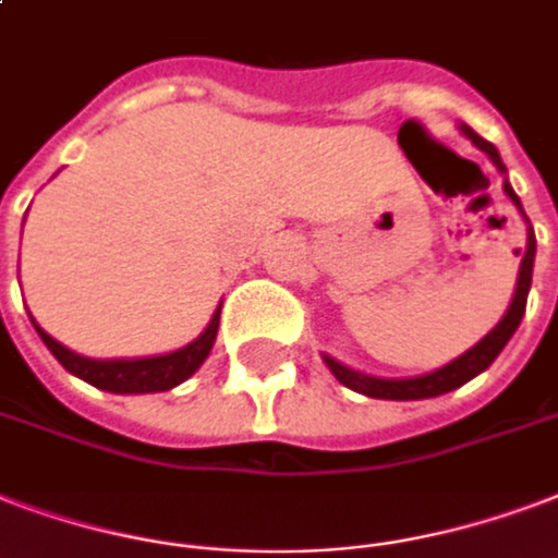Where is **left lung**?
I'll return each instance as SVG.
<instances>
[{
    "instance_id": "obj_1",
    "label": "left lung",
    "mask_w": 558,
    "mask_h": 558,
    "mask_svg": "<svg viewBox=\"0 0 558 558\" xmlns=\"http://www.w3.org/2000/svg\"><path fill=\"white\" fill-rule=\"evenodd\" d=\"M459 131L465 134L474 146L483 151V155L492 160L497 172L504 175V193L509 195V202L515 204L518 213L524 216L526 222V251H524V260H521V269H518V283H515V295H512V304L504 313V318L497 322L492 330H488L483 339H480L477 345L468 348L465 354H459L457 360H450L448 365H441L436 372L418 374V377H374V374L356 372V368H348L339 360H333L330 354H322L325 365L330 368L336 380L348 386V389H354L360 395H368V398H380V401H424V398H439L445 392H453L459 386H465L468 380H474L477 374H483L488 365L495 363L497 354L504 351L506 342L512 339V333L521 325V318H524L526 310V295H530V283H533V263H535V233L533 225L526 219L524 207H521V198L515 195L512 184H509V178H506V166L500 160V151H497L488 140H483L477 131H471L468 125H459Z\"/></svg>"
}]
</instances>
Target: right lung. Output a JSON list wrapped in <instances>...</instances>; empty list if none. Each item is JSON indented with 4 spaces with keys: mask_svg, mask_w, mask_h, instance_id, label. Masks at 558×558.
Instances as JSON below:
<instances>
[{
    "mask_svg": "<svg viewBox=\"0 0 558 558\" xmlns=\"http://www.w3.org/2000/svg\"><path fill=\"white\" fill-rule=\"evenodd\" d=\"M25 222V219H23ZM219 313H222V304L216 307L213 318L207 322L202 333L195 336L193 342L178 351H169V354L157 356H119V360H93V356H81L75 351H70L66 345H61L58 339L46 333L32 316L34 330L40 333L43 345L52 351V356L66 368L70 374L81 377L84 383H90L96 389H105V392L113 395H148V392H169L175 389L178 383H184L186 377H193L202 363L210 354L213 342H216V333H219Z\"/></svg>",
    "mask_w": 558,
    "mask_h": 558,
    "instance_id": "right-lung-1",
    "label": "right lung"
}]
</instances>
